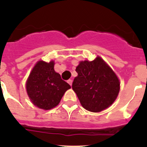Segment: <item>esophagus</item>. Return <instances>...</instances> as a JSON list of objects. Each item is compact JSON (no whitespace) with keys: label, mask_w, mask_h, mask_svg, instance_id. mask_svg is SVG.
<instances>
[{"label":"esophagus","mask_w":147,"mask_h":147,"mask_svg":"<svg viewBox=\"0 0 147 147\" xmlns=\"http://www.w3.org/2000/svg\"><path fill=\"white\" fill-rule=\"evenodd\" d=\"M67 83H68L70 85V86H72V80H67Z\"/></svg>","instance_id":"34e87169"}]
</instances>
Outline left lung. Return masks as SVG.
<instances>
[{"label":"left lung","instance_id":"1","mask_svg":"<svg viewBox=\"0 0 147 147\" xmlns=\"http://www.w3.org/2000/svg\"><path fill=\"white\" fill-rule=\"evenodd\" d=\"M76 72L78 75L72 88L84 109L101 112L114 102L120 89L119 80L100 57L92 61H81Z\"/></svg>","mask_w":147,"mask_h":147}]
</instances>
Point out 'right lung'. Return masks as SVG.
<instances>
[{
	"instance_id": "right-lung-1",
	"label": "right lung",
	"mask_w": 147,
	"mask_h": 147,
	"mask_svg": "<svg viewBox=\"0 0 147 147\" xmlns=\"http://www.w3.org/2000/svg\"><path fill=\"white\" fill-rule=\"evenodd\" d=\"M54 62L38 61L26 82V91L32 102L40 109H50L60 102L71 87L54 69Z\"/></svg>"
}]
</instances>
